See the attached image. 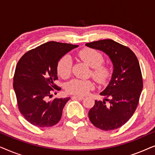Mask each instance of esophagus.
<instances>
[{
    "label": "esophagus",
    "instance_id": "obj_1",
    "mask_svg": "<svg viewBox=\"0 0 155 155\" xmlns=\"http://www.w3.org/2000/svg\"><path fill=\"white\" fill-rule=\"evenodd\" d=\"M73 99H78V100H82L84 99L83 97H80V96H73Z\"/></svg>",
    "mask_w": 155,
    "mask_h": 155
}]
</instances>
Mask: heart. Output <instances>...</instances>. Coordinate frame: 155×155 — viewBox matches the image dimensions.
Wrapping results in <instances>:
<instances>
[{
    "instance_id": "b5f03b06",
    "label": "heart",
    "mask_w": 155,
    "mask_h": 155,
    "mask_svg": "<svg viewBox=\"0 0 155 155\" xmlns=\"http://www.w3.org/2000/svg\"><path fill=\"white\" fill-rule=\"evenodd\" d=\"M78 57L89 65L91 69V75L98 82L103 84L110 75V69L107 65L102 64L103 55L92 48H86L78 53ZM72 61L68 56H64L59 60L57 65L58 74L63 78H67L71 75ZM94 83L90 80L73 79L66 84V91L68 93L77 95H84L94 88Z\"/></svg>"
}]
</instances>
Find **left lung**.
I'll return each mask as SVG.
<instances>
[{
  "label": "left lung",
  "mask_w": 155,
  "mask_h": 155,
  "mask_svg": "<svg viewBox=\"0 0 155 155\" xmlns=\"http://www.w3.org/2000/svg\"><path fill=\"white\" fill-rule=\"evenodd\" d=\"M87 47L107 55L113 64L111 80L100 94L104 100H95L89 118L95 127L112 130L124 125L134 114L143 90V78L136 56L130 48L104 39L86 44ZM110 103L105 104V101Z\"/></svg>",
  "instance_id": "8db88e82"
}]
</instances>
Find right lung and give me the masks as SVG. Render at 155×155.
I'll list each match as a JSON object with an SVG mask.
<instances>
[{
  "label": "right lung",
  "mask_w": 155,
  "mask_h": 155,
  "mask_svg": "<svg viewBox=\"0 0 155 155\" xmlns=\"http://www.w3.org/2000/svg\"><path fill=\"white\" fill-rule=\"evenodd\" d=\"M78 45L49 41L29 51L17 64L13 88L20 113L31 124L51 127L60 120L63 107L70 97L55 98L51 92L60 90L54 81L58 79L57 65L62 57Z\"/></svg>",
  "instance_id": "right-lung-1"
}]
</instances>
